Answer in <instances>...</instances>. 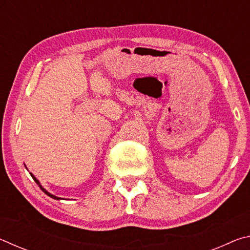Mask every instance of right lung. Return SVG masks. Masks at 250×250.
Returning <instances> with one entry per match:
<instances>
[{
  "instance_id": "add662e5",
  "label": "right lung",
  "mask_w": 250,
  "mask_h": 250,
  "mask_svg": "<svg viewBox=\"0 0 250 250\" xmlns=\"http://www.w3.org/2000/svg\"><path fill=\"white\" fill-rule=\"evenodd\" d=\"M24 166H25V164H24ZM26 168H27V167H26ZM29 174H31V176L33 177V180L36 182V184L40 186V188H41V189H42V191H43V192H44V193L46 194V195H48L49 197H52V198H54V200H58V201H59V200H64V198H62V197H58V196H55V195H53V194H50V193H49V192L47 191V189H45V188H43V186H42V184H41V182H40L39 180H37L35 176H34V174H32V173H29Z\"/></svg>"
}]
</instances>
